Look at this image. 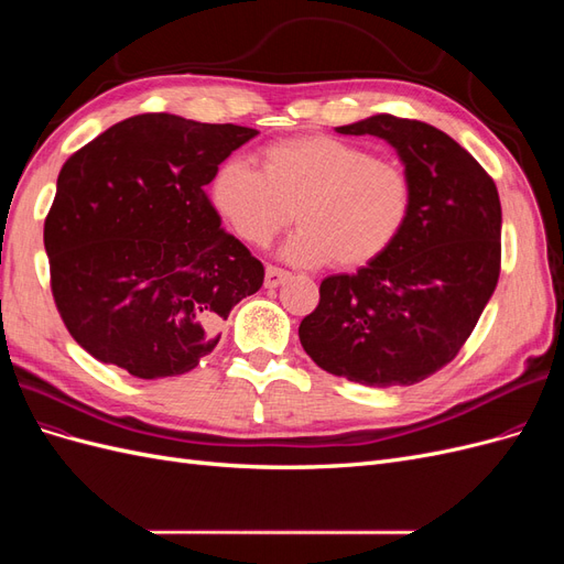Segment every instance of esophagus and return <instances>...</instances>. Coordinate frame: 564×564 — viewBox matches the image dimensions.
<instances>
[{"label":"esophagus","instance_id":"obj_1","mask_svg":"<svg viewBox=\"0 0 564 564\" xmlns=\"http://www.w3.org/2000/svg\"><path fill=\"white\" fill-rule=\"evenodd\" d=\"M289 278H292V275H289V272L282 270V268H275V265H268V268H265V286H268V289L284 284Z\"/></svg>","mask_w":564,"mask_h":564}]
</instances>
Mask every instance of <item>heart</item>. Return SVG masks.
I'll use <instances>...</instances> for the list:
<instances>
[{
  "instance_id": "b5f03b06",
  "label": "heart",
  "mask_w": 564,
  "mask_h": 564,
  "mask_svg": "<svg viewBox=\"0 0 564 564\" xmlns=\"http://www.w3.org/2000/svg\"><path fill=\"white\" fill-rule=\"evenodd\" d=\"M261 162L263 172L245 160L220 164L212 178L214 207L251 245H268L294 216L301 228L280 253L296 265L377 261L412 212V183L402 166L334 135L272 143Z\"/></svg>"
}]
</instances>
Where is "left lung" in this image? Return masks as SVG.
Segmentation results:
<instances>
[{"mask_svg": "<svg viewBox=\"0 0 564 564\" xmlns=\"http://www.w3.org/2000/svg\"><path fill=\"white\" fill-rule=\"evenodd\" d=\"M386 141L412 183V212L383 256L329 275L299 338L313 362L362 386H412L452 362L499 282L497 185L452 135L373 115L336 127Z\"/></svg>", "mask_w": 564, "mask_h": 564, "instance_id": "8db88e82", "label": "left lung"}]
</instances>
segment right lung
Instances as JSON below:
<instances>
[{
    "label": "right lung",
    "instance_id": "right-lung-1",
    "mask_svg": "<svg viewBox=\"0 0 564 564\" xmlns=\"http://www.w3.org/2000/svg\"><path fill=\"white\" fill-rule=\"evenodd\" d=\"M256 129L139 115L67 160L44 224L67 332L139 379L199 365L220 322L263 284V263L220 228L207 187Z\"/></svg>",
    "mask_w": 564,
    "mask_h": 564
}]
</instances>
